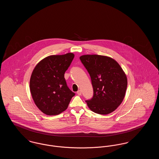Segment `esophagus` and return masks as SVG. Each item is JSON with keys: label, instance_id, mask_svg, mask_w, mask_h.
Here are the masks:
<instances>
[{"label": "esophagus", "instance_id": "esophagus-1", "mask_svg": "<svg viewBox=\"0 0 159 159\" xmlns=\"http://www.w3.org/2000/svg\"><path fill=\"white\" fill-rule=\"evenodd\" d=\"M77 95H82V91H80V90H79V91H78L77 92Z\"/></svg>", "mask_w": 159, "mask_h": 159}]
</instances>
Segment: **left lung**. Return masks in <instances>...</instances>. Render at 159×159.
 I'll use <instances>...</instances> for the list:
<instances>
[{"label":"left lung","mask_w":159,"mask_h":159,"mask_svg":"<svg viewBox=\"0 0 159 159\" xmlns=\"http://www.w3.org/2000/svg\"><path fill=\"white\" fill-rule=\"evenodd\" d=\"M91 76L93 96L86 102L95 113L108 114L121 104L128 85L126 74L113 58L99 55L80 57Z\"/></svg>","instance_id":"left-lung-1"}]
</instances>
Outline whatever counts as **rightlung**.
I'll return each mask as SVG.
<instances>
[{
    "instance_id": "right-lung-1",
    "label": "right lung",
    "mask_w": 159,
    "mask_h": 159,
    "mask_svg": "<svg viewBox=\"0 0 159 159\" xmlns=\"http://www.w3.org/2000/svg\"><path fill=\"white\" fill-rule=\"evenodd\" d=\"M75 57L73 53L50 55L34 68L30 80L33 99L38 108L49 116L65 111L75 93L68 88L64 73Z\"/></svg>"
}]
</instances>
